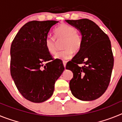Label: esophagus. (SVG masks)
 Segmentation results:
<instances>
[{"label":"esophagus","instance_id":"obj_1","mask_svg":"<svg viewBox=\"0 0 122 122\" xmlns=\"http://www.w3.org/2000/svg\"><path fill=\"white\" fill-rule=\"evenodd\" d=\"M66 61H63V66H64V67L65 68V66H66Z\"/></svg>","mask_w":122,"mask_h":122}]
</instances>
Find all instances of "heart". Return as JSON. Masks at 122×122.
Segmentation results:
<instances>
[{
    "instance_id": "obj_1",
    "label": "heart",
    "mask_w": 122,
    "mask_h": 122,
    "mask_svg": "<svg viewBox=\"0 0 122 122\" xmlns=\"http://www.w3.org/2000/svg\"><path fill=\"white\" fill-rule=\"evenodd\" d=\"M54 34L57 41L63 40L62 48L63 49L56 54V59H70L73 56V51L77 52L81 49L82 38L74 27L62 23L56 28ZM45 47L50 54L54 55L57 51V41L54 38L48 37L45 40Z\"/></svg>"
}]
</instances>
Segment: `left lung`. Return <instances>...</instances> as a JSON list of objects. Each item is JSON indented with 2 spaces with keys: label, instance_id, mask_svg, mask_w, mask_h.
Wrapping results in <instances>:
<instances>
[{
  "label": "left lung",
  "instance_id": "8db88e82",
  "mask_svg": "<svg viewBox=\"0 0 122 122\" xmlns=\"http://www.w3.org/2000/svg\"><path fill=\"white\" fill-rule=\"evenodd\" d=\"M81 33V49L66 68L73 73L70 88L73 95L83 101L100 97L109 84L114 57L109 36L94 22L88 19L66 20ZM79 64H84L79 67Z\"/></svg>",
  "mask_w": 122,
  "mask_h": 122
}]
</instances>
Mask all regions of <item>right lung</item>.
Returning a JSON list of instances; mask_svg holds the SVG:
<instances>
[{"instance_id":"add662e5","label":"right lung","mask_w":122,"mask_h":122,"mask_svg":"<svg viewBox=\"0 0 122 122\" xmlns=\"http://www.w3.org/2000/svg\"><path fill=\"white\" fill-rule=\"evenodd\" d=\"M58 21H32L21 28L11 45L10 73L25 99L41 103L52 95L65 67L47 51L45 40Z\"/></svg>"}]
</instances>
